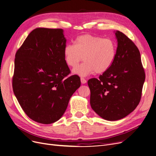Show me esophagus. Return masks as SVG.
<instances>
[{
	"label": "esophagus",
	"mask_w": 156,
	"mask_h": 156,
	"mask_svg": "<svg viewBox=\"0 0 156 156\" xmlns=\"http://www.w3.org/2000/svg\"><path fill=\"white\" fill-rule=\"evenodd\" d=\"M81 82L82 84H85L87 83V80L81 77Z\"/></svg>",
	"instance_id": "1"
}]
</instances>
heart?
<instances>
[{"label": "heart", "instance_id": "heart-1", "mask_svg": "<svg viewBox=\"0 0 156 156\" xmlns=\"http://www.w3.org/2000/svg\"><path fill=\"white\" fill-rule=\"evenodd\" d=\"M116 55V46L111 39L90 34L78 36L75 44H67L64 48L65 62L69 67H76L84 60L73 70V73L82 77L94 72L105 73L111 67Z\"/></svg>", "mask_w": 156, "mask_h": 156}]
</instances>
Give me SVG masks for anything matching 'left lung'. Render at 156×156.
<instances>
[{
    "mask_svg": "<svg viewBox=\"0 0 156 156\" xmlns=\"http://www.w3.org/2000/svg\"><path fill=\"white\" fill-rule=\"evenodd\" d=\"M118 46L114 62L98 79L88 81L90 105L102 119H123L139 105L145 81L140 52L124 33L115 32Z\"/></svg>",
    "mask_w": 156,
    "mask_h": 156,
    "instance_id": "obj_1",
    "label": "left lung"
}]
</instances>
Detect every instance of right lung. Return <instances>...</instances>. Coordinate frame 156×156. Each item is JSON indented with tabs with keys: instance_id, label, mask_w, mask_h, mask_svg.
Here are the masks:
<instances>
[{
	"instance_id": "obj_1",
	"label": "right lung",
	"mask_w": 156,
	"mask_h": 156,
	"mask_svg": "<svg viewBox=\"0 0 156 156\" xmlns=\"http://www.w3.org/2000/svg\"><path fill=\"white\" fill-rule=\"evenodd\" d=\"M61 29L37 28L16 54L13 93L25 114L40 124H49L64 115L70 98L81 86L78 75L69 77Z\"/></svg>"
}]
</instances>
